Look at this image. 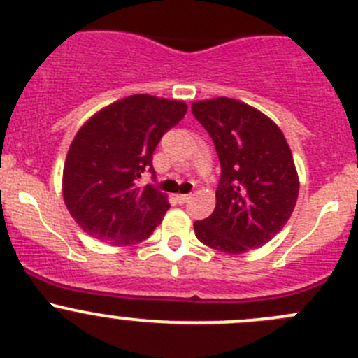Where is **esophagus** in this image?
<instances>
[{"instance_id":"obj_1","label":"esophagus","mask_w":358,"mask_h":358,"mask_svg":"<svg viewBox=\"0 0 358 358\" xmlns=\"http://www.w3.org/2000/svg\"><path fill=\"white\" fill-rule=\"evenodd\" d=\"M176 199H178L180 204H185V202H189L190 199H192V196H190V194H178V196H176Z\"/></svg>"}]
</instances>
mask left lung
Segmentation results:
<instances>
[{
	"label": "left lung",
	"mask_w": 358,
	"mask_h": 358,
	"mask_svg": "<svg viewBox=\"0 0 358 358\" xmlns=\"http://www.w3.org/2000/svg\"><path fill=\"white\" fill-rule=\"evenodd\" d=\"M192 112L222 164L215 211L194 223L196 237L229 255L262 248L282 230L298 199L299 178L286 136L268 115L236 99L199 100Z\"/></svg>",
	"instance_id": "8db88e82"
}]
</instances>
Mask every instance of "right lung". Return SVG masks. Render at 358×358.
<instances>
[{
  "label": "right lung",
  "instance_id": "right-lung-1",
  "mask_svg": "<svg viewBox=\"0 0 358 358\" xmlns=\"http://www.w3.org/2000/svg\"><path fill=\"white\" fill-rule=\"evenodd\" d=\"M187 114L183 100L138 93L93 114L72 140L62 196L74 222L110 246H135L152 236L168 211V196L138 187L168 129Z\"/></svg>",
  "mask_w": 358,
  "mask_h": 358
}]
</instances>
